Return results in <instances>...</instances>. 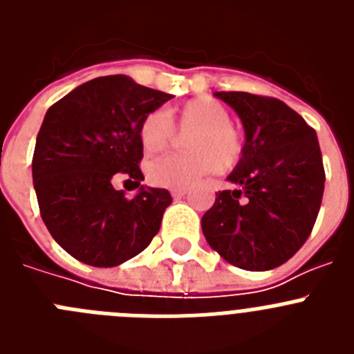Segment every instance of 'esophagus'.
Masks as SVG:
<instances>
[{"mask_svg": "<svg viewBox=\"0 0 354 354\" xmlns=\"http://www.w3.org/2000/svg\"><path fill=\"white\" fill-rule=\"evenodd\" d=\"M186 195H187L186 187H174V189H171V196H174V198H180V196H186Z\"/></svg>", "mask_w": 354, "mask_h": 354, "instance_id": "esophagus-1", "label": "esophagus"}]
</instances>
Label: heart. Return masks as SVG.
<instances>
[{
    "instance_id": "b5f03b06",
    "label": "heart",
    "mask_w": 354,
    "mask_h": 354,
    "mask_svg": "<svg viewBox=\"0 0 354 354\" xmlns=\"http://www.w3.org/2000/svg\"><path fill=\"white\" fill-rule=\"evenodd\" d=\"M167 113L150 111L140 124L138 140L143 152L167 149L174 134L170 120L180 129H195L187 140L189 154H162L150 159L147 179L161 187H189L221 168L234 167L243 156V138L230 126V113L211 97H196Z\"/></svg>"
}]
</instances>
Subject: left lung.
Returning <instances> with one entry per match:
<instances>
[{
    "mask_svg": "<svg viewBox=\"0 0 354 354\" xmlns=\"http://www.w3.org/2000/svg\"><path fill=\"white\" fill-rule=\"evenodd\" d=\"M245 127L243 156L202 216L209 246L228 264L270 271L289 261L312 232L324 192L317 134L273 97L216 92Z\"/></svg>",
    "mask_w": 354,
    "mask_h": 354,
    "instance_id": "left-lung-1",
    "label": "left lung"
}]
</instances>
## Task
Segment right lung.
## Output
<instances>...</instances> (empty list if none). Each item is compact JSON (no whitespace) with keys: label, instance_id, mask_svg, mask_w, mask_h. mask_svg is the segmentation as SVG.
<instances>
[{"label":"right lung","instance_id":"obj_1","mask_svg":"<svg viewBox=\"0 0 354 354\" xmlns=\"http://www.w3.org/2000/svg\"><path fill=\"white\" fill-rule=\"evenodd\" d=\"M171 97L124 74L102 76L68 92L44 117L31 162L40 216L56 243L83 264H122L159 232L170 193L140 186L127 199L113 180L142 183L140 124Z\"/></svg>","mask_w":354,"mask_h":354}]
</instances>
